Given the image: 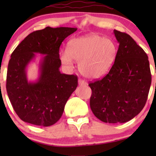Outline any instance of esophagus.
I'll return each mask as SVG.
<instances>
[{"instance_id": "esophagus-1", "label": "esophagus", "mask_w": 156, "mask_h": 156, "mask_svg": "<svg viewBox=\"0 0 156 156\" xmlns=\"http://www.w3.org/2000/svg\"><path fill=\"white\" fill-rule=\"evenodd\" d=\"M78 84L80 86H84V85H87V83L85 82V81H84L83 80H79L78 81Z\"/></svg>"}]
</instances>
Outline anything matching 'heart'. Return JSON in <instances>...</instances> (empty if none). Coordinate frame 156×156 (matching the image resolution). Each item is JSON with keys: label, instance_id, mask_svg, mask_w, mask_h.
<instances>
[{"label": "heart", "instance_id": "b5f03b06", "mask_svg": "<svg viewBox=\"0 0 156 156\" xmlns=\"http://www.w3.org/2000/svg\"><path fill=\"white\" fill-rule=\"evenodd\" d=\"M117 53L112 40L97 34H89L72 40L68 51L60 54L62 62L72 67V59L78 62L81 74L88 79H99L105 75L114 63Z\"/></svg>", "mask_w": 156, "mask_h": 156}]
</instances>
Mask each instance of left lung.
Returning a JSON list of instances; mask_svg holds the SVG:
<instances>
[{"label": "left lung", "instance_id": "1", "mask_svg": "<svg viewBox=\"0 0 156 156\" xmlns=\"http://www.w3.org/2000/svg\"><path fill=\"white\" fill-rule=\"evenodd\" d=\"M119 42L114 63L108 73L89 84L90 107L105 123L127 122L141 112L151 84L148 57L131 36L114 30Z\"/></svg>", "mask_w": 156, "mask_h": 156}]
</instances>
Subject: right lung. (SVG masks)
<instances>
[{"mask_svg": "<svg viewBox=\"0 0 156 156\" xmlns=\"http://www.w3.org/2000/svg\"><path fill=\"white\" fill-rule=\"evenodd\" d=\"M77 28L47 27L29 34L11 55L6 89L12 108L21 120L36 126L55 124L78 85L77 76L59 72V47ZM35 54L44 55L35 82L27 80V65Z\"/></svg>", "mask_w": 156, "mask_h": 156, "instance_id": "add662e5", "label": "right lung"}]
</instances>
